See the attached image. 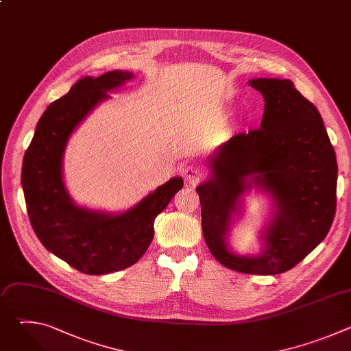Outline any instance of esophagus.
Segmentation results:
<instances>
[{
    "label": "esophagus",
    "instance_id": "1",
    "mask_svg": "<svg viewBox=\"0 0 351 351\" xmlns=\"http://www.w3.org/2000/svg\"><path fill=\"white\" fill-rule=\"evenodd\" d=\"M183 175H184V179L190 183V184H197L199 180L203 179V171L199 169L198 167L195 165H187L184 169H183Z\"/></svg>",
    "mask_w": 351,
    "mask_h": 351
}]
</instances>
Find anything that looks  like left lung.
Masks as SVG:
<instances>
[{
	"label": "left lung",
	"instance_id": "left-lung-1",
	"mask_svg": "<svg viewBox=\"0 0 351 351\" xmlns=\"http://www.w3.org/2000/svg\"><path fill=\"white\" fill-rule=\"evenodd\" d=\"M265 101L260 129L234 134L210 158L211 178L195 190L211 254L223 267L252 275H276L303 261L326 237L336 213L337 164L315 106L287 79H254ZM268 191L277 214L261 256L227 248L226 234L238 197L251 186Z\"/></svg>",
	"mask_w": 351,
	"mask_h": 351
}]
</instances>
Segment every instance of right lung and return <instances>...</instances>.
Returning a JSON list of instances; mask_svg holds the SVG:
<instances>
[{
	"label": "right lung",
	"mask_w": 351,
	"mask_h": 351,
	"mask_svg": "<svg viewBox=\"0 0 351 351\" xmlns=\"http://www.w3.org/2000/svg\"><path fill=\"white\" fill-rule=\"evenodd\" d=\"M133 75L114 71L83 77L49 104L40 118L22 165V187L32 228L41 244L87 275H104L136 264L154 239V219L183 187L173 178L132 210L108 215L79 208L62 182V156L75 128L107 91Z\"/></svg>",
	"instance_id": "right-lung-1"
}]
</instances>
